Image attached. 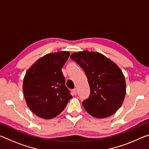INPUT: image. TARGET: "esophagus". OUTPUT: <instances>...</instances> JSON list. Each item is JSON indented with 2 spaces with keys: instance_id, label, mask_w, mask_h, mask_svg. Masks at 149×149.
Masks as SVG:
<instances>
[{
  "instance_id": "34e87169",
  "label": "esophagus",
  "mask_w": 149,
  "mask_h": 149,
  "mask_svg": "<svg viewBox=\"0 0 149 149\" xmlns=\"http://www.w3.org/2000/svg\"><path fill=\"white\" fill-rule=\"evenodd\" d=\"M77 89H73V93H74V95H77Z\"/></svg>"
}]
</instances>
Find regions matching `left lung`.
<instances>
[{
  "mask_svg": "<svg viewBox=\"0 0 149 149\" xmlns=\"http://www.w3.org/2000/svg\"><path fill=\"white\" fill-rule=\"evenodd\" d=\"M85 72L90 87L89 98L82 102L93 116L103 118L114 114L125 96V77L118 65L99 52L85 51L71 54Z\"/></svg>",
  "mask_w": 149,
  "mask_h": 149,
  "instance_id": "left-lung-1",
  "label": "left lung"
}]
</instances>
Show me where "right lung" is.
I'll use <instances>...</instances> for the list:
<instances>
[{"label": "right lung", "instance_id": "1", "mask_svg": "<svg viewBox=\"0 0 149 149\" xmlns=\"http://www.w3.org/2000/svg\"><path fill=\"white\" fill-rule=\"evenodd\" d=\"M70 54L66 51L48 54L27 71L23 83L24 97L27 107L39 117H56L72 98L62 72Z\"/></svg>", "mask_w": 149, "mask_h": 149}]
</instances>
